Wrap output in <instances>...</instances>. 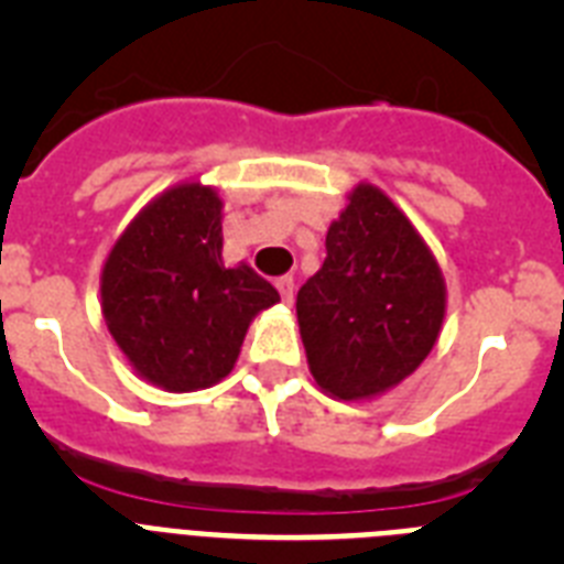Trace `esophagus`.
<instances>
[{"label":"esophagus","mask_w":564,"mask_h":564,"mask_svg":"<svg viewBox=\"0 0 564 564\" xmlns=\"http://www.w3.org/2000/svg\"><path fill=\"white\" fill-rule=\"evenodd\" d=\"M276 291H279V296H282V302H285V305H291L293 302V276H279Z\"/></svg>","instance_id":"obj_1"}]
</instances>
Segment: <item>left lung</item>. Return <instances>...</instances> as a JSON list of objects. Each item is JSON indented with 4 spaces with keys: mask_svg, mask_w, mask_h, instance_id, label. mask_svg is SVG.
<instances>
[{
    "mask_svg": "<svg viewBox=\"0 0 564 564\" xmlns=\"http://www.w3.org/2000/svg\"><path fill=\"white\" fill-rule=\"evenodd\" d=\"M325 246V265L296 293L307 364L333 398L381 395L435 347L446 311L441 268L376 186L350 194Z\"/></svg>",
    "mask_w": 564,
    "mask_h": 564,
    "instance_id": "left-lung-1",
    "label": "left lung"
}]
</instances>
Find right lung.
Wrapping results in <instances>:
<instances>
[{"label": "right lung", "instance_id": "right-lung-1", "mask_svg": "<svg viewBox=\"0 0 564 564\" xmlns=\"http://www.w3.org/2000/svg\"><path fill=\"white\" fill-rule=\"evenodd\" d=\"M223 200L183 183L149 203L109 251L101 311L134 370L163 390H206L234 370L248 325L279 293L223 262Z\"/></svg>", "mask_w": 564, "mask_h": 564}]
</instances>
